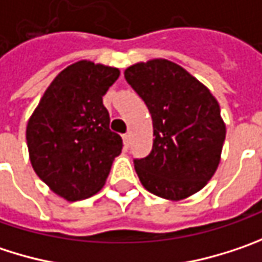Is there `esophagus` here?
<instances>
[{
  "mask_svg": "<svg viewBox=\"0 0 262 262\" xmlns=\"http://www.w3.org/2000/svg\"><path fill=\"white\" fill-rule=\"evenodd\" d=\"M122 139H123V146L128 147V146H129V134H123Z\"/></svg>",
  "mask_w": 262,
  "mask_h": 262,
  "instance_id": "obj_1",
  "label": "esophagus"
}]
</instances>
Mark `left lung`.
<instances>
[{
  "label": "left lung",
  "mask_w": 262,
  "mask_h": 262,
  "mask_svg": "<svg viewBox=\"0 0 262 262\" xmlns=\"http://www.w3.org/2000/svg\"><path fill=\"white\" fill-rule=\"evenodd\" d=\"M125 79L149 108L154 146L134 159L141 185L165 200L198 192L215 174L225 140V123L210 91L167 59L139 62Z\"/></svg>",
  "instance_id": "8db88e82"
}]
</instances>
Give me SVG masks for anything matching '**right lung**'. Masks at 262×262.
Listing matches in <instances>:
<instances>
[{"mask_svg":"<svg viewBox=\"0 0 262 262\" xmlns=\"http://www.w3.org/2000/svg\"><path fill=\"white\" fill-rule=\"evenodd\" d=\"M119 77L113 67L79 61L62 70L46 89L27 125L34 171L67 201L97 194L122 150L110 131L103 97Z\"/></svg>","mask_w":262,"mask_h":262,"instance_id":"right-lung-1","label":"right lung"}]
</instances>
